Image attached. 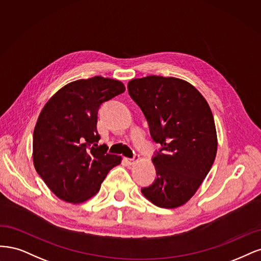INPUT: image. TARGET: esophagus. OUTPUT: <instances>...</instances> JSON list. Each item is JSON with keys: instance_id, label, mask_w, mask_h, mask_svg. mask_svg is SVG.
I'll return each instance as SVG.
<instances>
[{"instance_id": "esophagus-1", "label": "esophagus", "mask_w": 261, "mask_h": 261, "mask_svg": "<svg viewBox=\"0 0 261 261\" xmlns=\"http://www.w3.org/2000/svg\"><path fill=\"white\" fill-rule=\"evenodd\" d=\"M139 155H134V157L133 158H127V159H125V161H127V163L129 164V165H134V164H136L138 161H139Z\"/></svg>"}]
</instances>
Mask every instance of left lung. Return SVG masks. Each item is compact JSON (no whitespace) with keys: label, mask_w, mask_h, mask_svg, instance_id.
<instances>
[{"label":"left lung","mask_w":261,"mask_h":261,"mask_svg":"<svg viewBox=\"0 0 261 261\" xmlns=\"http://www.w3.org/2000/svg\"><path fill=\"white\" fill-rule=\"evenodd\" d=\"M150 136L162 148L153 158L157 178L141 192L162 208L180 207L192 198L212 168L217 132L207 100L186 80L147 75L128 83Z\"/></svg>","instance_id":"left-lung-1"}]
</instances>
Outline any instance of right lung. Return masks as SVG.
<instances>
[{
    "label": "right lung",
    "mask_w": 261,
    "mask_h": 261,
    "mask_svg": "<svg viewBox=\"0 0 261 261\" xmlns=\"http://www.w3.org/2000/svg\"><path fill=\"white\" fill-rule=\"evenodd\" d=\"M123 83L111 78L72 81L42 109L33 131V165L47 188L64 201L80 204L93 197L121 156L98 146L100 104L121 94Z\"/></svg>",
    "instance_id": "right-lung-1"
}]
</instances>
